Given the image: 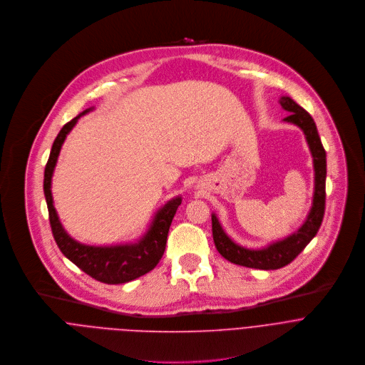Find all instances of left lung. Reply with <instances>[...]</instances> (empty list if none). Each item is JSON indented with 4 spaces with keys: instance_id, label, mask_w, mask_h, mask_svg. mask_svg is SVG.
Here are the masks:
<instances>
[{
    "instance_id": "obj_1",
    "label": "left lung",
    "mask_w": 365,
    "mask_h": 365,
    "mask_svg": "<svg viewBox=\"0 0 365 365\" xmlns=\"http://www.w3.org/2000/svg\"><path fill=\"white\" fill-rule=\"evenodd\" d=\"M280 106L289 112V116L283 122L297 125L302 129L308 147L314 158V171H315V187H314V200L311 211L304 225L282 240H276L262 249H247L236 242H233L227 233L223 230L217 215L211 214L212 223V239L214 245L225 259L235 264L262 269V270H274L280 269L292 262L317 236L324 212H325V180H327V153L322 147L321 138L318 135L317 125L312 116L299 106L292 98L282 96Z\"/></svg>"
}]
</instances>
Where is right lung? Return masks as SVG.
<instances>
[{
	"label": "right lung",
	"mask_w": 365,
	"mask_h": 365,
	"mask_svg": "<svg viewBox=\"0 0 365 365\" xmlns=\"http://www.w3.org/2000/svg\"><path fill=\"white\" fill-rule=\"evenodd\" d=\"M91 110H93V108L83 110L60 129L58 135L53 142L50 157L46 164L43 188L48 208V218L53 237L60 252L70 262L75 263L81 270H83L93 279L108 284H119L130 282L145 273H148L158 264L165 252L167 237L173 218L182 200L178 195L170 200L167 204H164L155 212L148 230L135 243L115 246H89L79 243L78 240L70 237L67 232L63 229L57 211L53 205L51 177L66 136L73 129V126L78 123L81 116L86 115Z\"/></svg>",
	"instance_id": "1"
}]
</instances>
